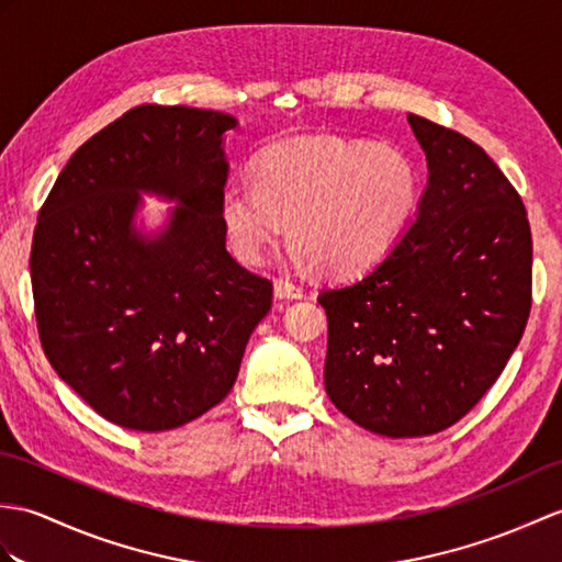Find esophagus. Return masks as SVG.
Returning <instances> with one entry per match:
<instances>
[{
	"label": "esophagus",
	"mask_w": 562,
	"mask_h": 562,
	"mask_svg": "<svg viewBox=\"0 0 562 562\" xmlns=\"http://www.w3.org/2000/svg\"><path fill=\"white\" fill-rule=\"evenodd\" d=\"M276 296L278 299H302L304 290L302 286H296L286 280H276Z\"/></svg>",
	"instance_id": "obj_1"
}]
</instances>
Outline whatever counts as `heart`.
<instances>
[{"label": "heart", "mask_w": 562, "mask_h": 562, "mask_svg": "<svg viewBox=\"0 0 562 562\" xmlns=\"http://www.w3.org/2000/svg\"><path fill=\"white\" fill-rule=\"evenodd\" d=\"M251 179L254 187L232 181L220 195L234 256L263 263L286 220L294 263L328 278L375 266L419 199V172L402 150L337 136L276 143L258 155Z\"/></svg>", "instance_id": "1"}]
</instances>
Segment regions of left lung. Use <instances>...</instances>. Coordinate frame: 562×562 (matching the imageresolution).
Wrapping results in <instances>:
<instances>
[{
  "instance_id": "obj_1",
  "label": "left lung",
  "mask_w": 562,
  "mask_h": 562,
  "mask_svg": "<svg viewBox=\"0 0 562 562\" xmlns=\"http://www.w3.org/2000/svg\"><path fill=\"white\" fill-rule=\"evenodd\" d=\"M407 120L428 162L416 217L367 276L318 294L328 397L387 438L458 424L498 381L531 308L519 193L474 140Z\"/></svg>"
}]
</instances>
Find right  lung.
<instances>
[{
    "label": "right lung",
    "mask_w": 562,
    "mask_h": 562,
    "mask_svg": "<svg viewBox=\"0 0 562 562\" xmlns=\"http://www.w3.org/2000/svg\"><path fill=\"white\" fill-rule=\"evenodd\" d=\"M234 126L225 112L140 104L71 155L37 213L45 357L116 426L155 434L213 409L270 311L272 282L225 246L222 143ZM140 190L180 203L153 240L133 227Z\"/></svg>",
    "instance_id": "obj_1"
}]
</instances>
